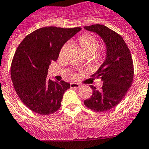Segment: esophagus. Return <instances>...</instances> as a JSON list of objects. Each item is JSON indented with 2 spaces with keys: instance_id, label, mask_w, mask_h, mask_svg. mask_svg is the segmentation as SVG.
<instances>
[{
  "instance_id": "esophagus-1",
  "label": "esophagus",
  "mask_w": 149,
  "mask_h": 149,
  "mask_svg": "<svg viewBox=\"0 0 149 149\" xmlns=\"http://www.w3.org/2000/svg\"><path fill=\"white\" fill-rule=\"evenodd\" d=\"M80 87V85L78 83H70V88H79Z\"/></svg>"
}]
</instances>
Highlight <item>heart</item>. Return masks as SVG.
Returning <instances> with one entry per match:
<instances>
[{"label": "heart", "mask_w": 149, "mask_h": 149, "mask_svg": "<svg viewBox=\"0 0 149 149\" xmlns=\"http://www.w3.org/2000/svg\"><path fill=\"white\" fill-rule=\"evenodd\" d=\"M77 44L85 56L92 55L99 47V44H98L96 38H94L93 36L87 34V33L82 34L79 37L78 40H77ZM68 48H69V46L67 44H65L62 46L60 52H59V58H64V56L67 54V50H68Z\"/></svg>", "instance_id": "obj_1"}]
</instances>
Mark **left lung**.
<instances>
[{"label": "left lung", "mask_w": 149, "mask_h": 149, "mask_svg": "<svg viewBox=\"0 0 149 149\" xmlns=\"http://www.w3.org/2000/svg\"><path fill=\"white\" fill-rule=\"evenodd\" d=\"M101 37L107 48L106 58L91 76L100 79L101 90L92 85V95L84 101L85 105L95 112L112 109L125 97L134 79V64L128 47L121 35L103 24L84 27Z\"/></svg>", "instance_id": "8db88e82"}]
</instances>
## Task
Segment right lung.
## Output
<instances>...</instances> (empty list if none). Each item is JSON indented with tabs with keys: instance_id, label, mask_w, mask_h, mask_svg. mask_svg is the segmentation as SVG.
Returning a JSON list of instances; mask_svg holds the SVG:
<instances>
[{
	"instance_id": "add662e5",
	"label": "right lung",
	"mask_w": 149,
	"mask_h": 149,
	"mask_svg": "<svg viewBox=\"0 0 149 149\" xmlns=\"http://www.w3.org/2000/svg\"><path fill=\"white\" fill-rule=\"evenodd\" d=\"M79 27H44L24 37L11 64V79L19 97L31 110L49 115L60 109L64 92L70 84L46 79L51 63L67 40L81 31Z\"/></svg>"
}]
</instances>
